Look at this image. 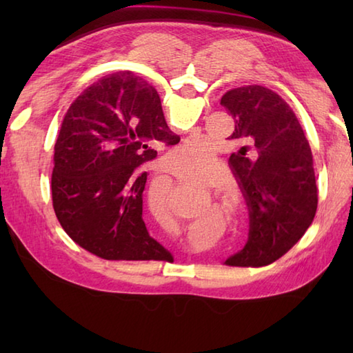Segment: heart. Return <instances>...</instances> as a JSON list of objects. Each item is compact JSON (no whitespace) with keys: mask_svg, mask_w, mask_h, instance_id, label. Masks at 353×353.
<instances>
[{"mask_svg":"<svg viewBox=\"0 0 353 353\" xmlns=\"http://www.w3.org/2000/svg\"><path fill=\"white\" fill-rule=\"evenodd\" d=\"M176 165H197V167H208L214 162V156L209 152L208 148L201 145H188V147H181L176 152L174 156ZM183 179H188L194 183H200V181H196L188 172H185L182 176Z\"/></svg>","mask_w":353,"mask_h":353,"instance_id":"1","label":"heart"}]
</instances>
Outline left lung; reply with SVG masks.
<instances>
[{
  "instance_id": "8db88e82",
  "label": "left lung",
  "mask_w": 353,
  "mask_h": 353,
  "mask_svg": "<svg viewBox=\"0 0 353 353\" xmlns=\"http://www.w3.org/2000/svg\"><path fill=\"white\" fill-rule=\"evenodd\" d=\"M220 104L235 119L229 139L250 144L229 157L249 206V241L224 264L268 265L305 235L316 215L311 148L296 114L272 89L259 85L230 89ZM250 148L253 158L245 154Z\"/></svg>"
}]
</instances>
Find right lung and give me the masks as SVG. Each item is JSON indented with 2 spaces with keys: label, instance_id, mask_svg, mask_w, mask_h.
Here are the masks:
<instances>
[{
  "label": "right lung",
  "instance_id": "right-lung-1",
  "mask_svg": "<svg viewBox=\"0 0 353 353\" xmlns=\"http://www.w3.org/2000/svg\"><path fill=\"white\" fill-rule=\"evenodd\" d=\"M179 141L144 79L119 71L86 88L65 114L51 176L52 208L72 241L108 261H171L142 220L141 167Z\"/></svg>",
  "mask_w": 353,
  "mask_h": 353
}]
</instances>
